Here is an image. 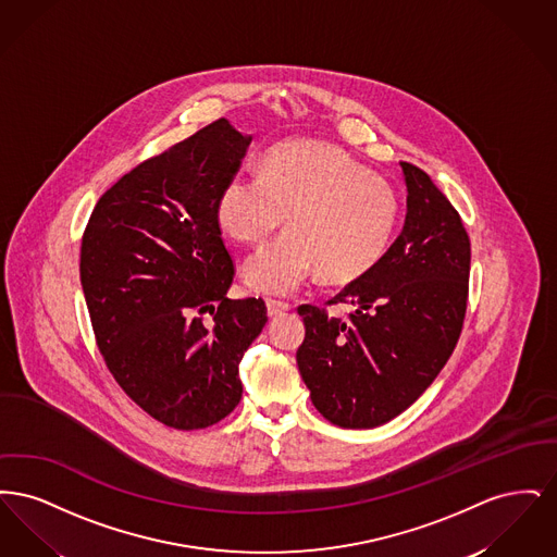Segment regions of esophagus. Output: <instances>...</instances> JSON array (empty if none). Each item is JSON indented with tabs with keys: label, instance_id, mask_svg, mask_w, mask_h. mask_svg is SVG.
Segmentation results:
<instances>
[{
	"label": "esophagus",
	"instance_id": "1",
	"mask_svg": "<svg viewBox=\"0 0 557 557\" xmlns=\"http://www.w3.org/2000/svg\"><path fill=\"white\" fill-rule=\"evenodd\" d=\"M290 309L288 302H280V300H267V315L269 318H277L282 313H286Z\"/></svg>",
	"mask_w": 557,
	"mask_h": 557
}]
</instances>
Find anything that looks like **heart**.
<instances>
[{"label":"heart","instance_id":"1","mask_svg":"<svg viewBox=\"0 0 557 557\" xmlns=\"http://www.w3.org/2000/svg\"><path fill=\"white\" fill-rule=\"evenodd\" d=\"M216 216L239 244H263L288 216L290 230L244 263L255 292L288 296L321 269L332 282L370 273L398 221L393 186L345 150L288 141L267 152L263 173L238 171L219 191Z\"/></svg>","mask_w":557,"mask_h":557}]
</instances>
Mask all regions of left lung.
Instances as JSON below:
<instances>
[{
	"label": "left lung",
	"mask_w": 557,
	"mask_h": 557,
	"mask_svg": "<svg viewBox=\"0 0 557 557\" xmlns=\"http://www.w3.org/2000/svg\"><path fill=\"white\" fill-rule=\"evenodd\" d=\"M403 232L382 261L325 305H300L307 334L296 350L319 413L341 428L386 424L416 403L449 361L468 309L470 238L459 212L422 169L400 162Z\"/></svg>",
	"instance_id": "1"
}]
</instances>
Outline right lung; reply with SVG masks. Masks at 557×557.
Segmentation results:
<instances>
[{
	"instance_id": "1",
	"label": "right lung",
	"mask_w": 557,
	"mask_h": 557,
	"mask_svg": "<svg viewBox=\"0 0 557 557\" xmlns=\"http://www.w3.org/2000/svg\"><path fill=\"white\" fill-rule=\"evenodd\" d=\"M250 139L219 119L139 162L81 239L96 345L125 395L169 428H209L238 407L239 361L267 323L263 298H227L236 265L216 216Z\"/></svg>"
}]
</instances>
